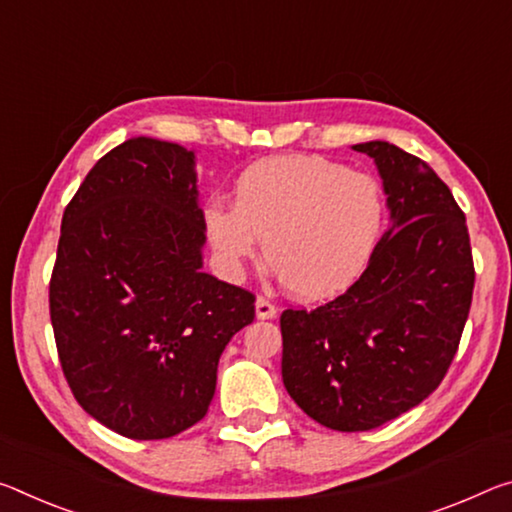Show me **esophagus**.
Returning a JSON list of instances; mask_svg holds the SVG:
<instances>
[{
	"mask_svg": "<svg viewBox=\"0 0 512 512\" xmlns=\"http://www.w3.org/2000/svg\"><path fill=\"white\" fill-rule=\"evenodd\" d=\"M255 312H257V319L266 321V319H273V316L278 314V307H275V305L271 303V300H266V298L259 296V298L255 300Z\"/></svg>",
	"mask_w": 512,
	"mask_h": 512,
	"instance_id": "obj_1",
	"label": "esophagus"
}]
</instances>
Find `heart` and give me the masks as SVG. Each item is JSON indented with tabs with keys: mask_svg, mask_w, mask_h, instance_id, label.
<instances>
[{
	"mask_svg": "<svg viewBox=\"0 0 512 512\" xmlns=\"http://www.w3.org/2000/svg\"><path fill=\"white\" fill-rule=\"evenodd\" d=\"M387 223L383 186L316 154L259 159L234 182V202L212 198L202 227L227 278L264 257L300 300L344 294L367 271Z\"/></svg>",
	"mask_w": 512,
	"mask_h": 512,
	"instance_id": "b5f03b06",
	"label": "heart"
}]
</instances>
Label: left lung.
<instances>
[{"label":"left lung","instance_id":"1","mask_svg":"<svg viewBox=\"0 0 512 512\" xmlns=\"http://www.w3.org/2000/svg\"><path fill=\"white\" fill-rule=\"evenodd\" d=\"M378 168L389 230L367 271L316 310H285L282 383L307 417L371 431L442 383L474 291L465 214L435 170L387 141L353 145Z\"/></svg>","mask_w":512,"mask_h":512}]
</instances>
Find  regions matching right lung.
<instances>
[{"instance_id": "1", "label": "right lung", "mask_w": 512, "mask_h": 512, "mask_svg": "<svg viewBox=\"0 0 512 512\" xmlns=\"http://www.w3.org/2000/svg\"><path fill=\"white\" fill-rule=\"evenodd\" d=\"M196 152L136 136L104 154L63 212L50 282L56 351L77 403L132 440L207 415L218 358L255 296L202 271Z\"/></svg>"}]
</instances>
